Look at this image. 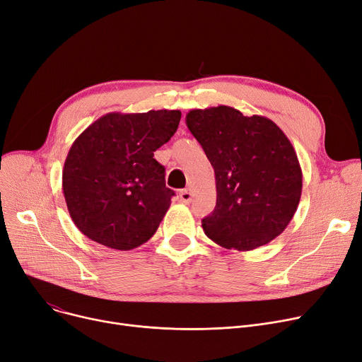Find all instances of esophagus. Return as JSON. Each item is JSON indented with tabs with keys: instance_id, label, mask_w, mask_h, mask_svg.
Here are the masks:
<instances>
[{
	"instance_id": "obj_1",
	"label": "esophagus",
	"mask_w": 362,
	"mask_h": 362,
	"mask_svg": "<svg viewBox=\"0 0 362 362\" xmlns=\"http://www.w3.org/2000/svg\"><path fill=\"white\" fill-rule=\"evenodd\" d=\"M180 201L182 202H185V204H189L192 201V194H191V191H189V189H183V191H180Z\"/></svg>"
}]
</instances>
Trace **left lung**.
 <instances>
[{
	"label": "left lung",
	"instance_id": "8db88e82",
	"mask_svg": "<svg viewBox=\"0 0 362 362\" xmlns=\"http://www.w3.org/2000/svg\"><path fill=\"white\" fill-rule=\"evenodd\" d=\"M186 124L216 173L217 202L202 218L205 235L238 251L272 242L292 220L302 192L288 136L270 119L227 105L189 111Z\"/></svg>",
	"mask_w": 362,
	"mask_h": 362
}]
</instances>
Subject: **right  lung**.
<instances>
[{"label":"right lung","instance_id":"1","mask_svg":"<svg viewBox=\"0 0 362 362\" xmlns=\"http://www.w3.org/2000/svg\"><path fill=\"white\" fill-rule=\"evenodd\" d=\"M179 110L108 112L76 139L63 168L67 210L90 240L129 251L152 238L175 191L154 158L177 130Z\"/></svg>","mask_w":362,"mask_h":362}]
</instances>
